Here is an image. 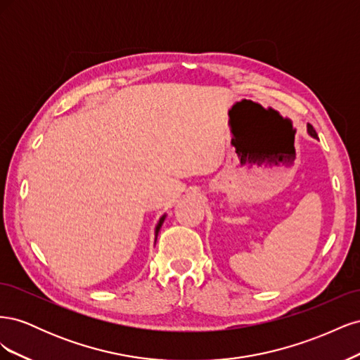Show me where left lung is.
<instances>
[{
    "label": "left lung",
    "instance_id": "8db88e82",
    "mask_svg": "<svg viewBox=\"0 0 360 360\" xmlns=\"http://www.w3.org/2000/svg\"><path fill=\"white\" fill-rule=\"evenodd\" d=\"M308 134H309L311 136H314V138H317V132H315L314 127H312L311 124H308Z\"/></svg>",
    "mask_w": 360,
    "mask_h": 360
}]
</instances>
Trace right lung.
Masks as SVG:
<instances>
[{
    "label": "right lung",
    "mask_w": 360,
    "mask_h": 360,
    "mask_svg": "<svg viewBox=\"0 0 360 360\" xmlns=\"http://www.w3.org/2000/svg\"><path fill=\"white\" fill-rule=\"evenodd\" d=\"M163 221H165V214H163V216L160 217L159 222H158V225H156V231H155V234H156V238H158V233H159V230H160V226H162Z\"/></svg>",
    "instance_id": "right-lung-1"
}]
</instances>
